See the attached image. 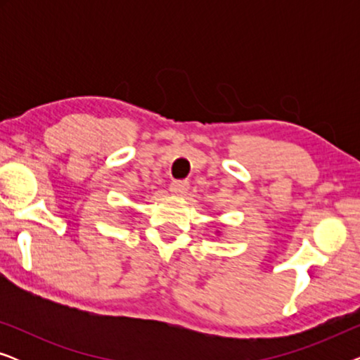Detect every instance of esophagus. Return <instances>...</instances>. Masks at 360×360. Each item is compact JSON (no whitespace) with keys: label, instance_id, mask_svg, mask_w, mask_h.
I'll list each match as a JSON object with an SVG mask.
<instances>
[{"label":"esophagus","instance_id":"1","mask_svg":"<svg viewBox=\"0 0 360 360\" xmlns=\"http://www.w3.org/2000/svg\"><path fill=\"white\" fill-rule=\"evenodd\" d=\"M188 181H181V180H179V181H172L170 184V191H172V195H176V196H181V195H185L186 191H188Z\"/></svg>","mask_w":360,"mask_h":360}]
</instances>
